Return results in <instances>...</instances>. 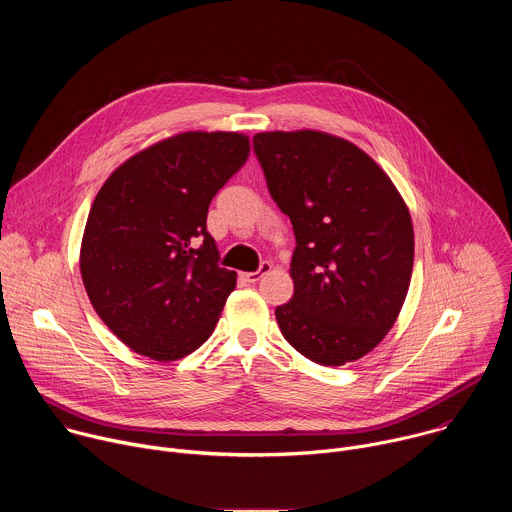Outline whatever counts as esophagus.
Wrapping results in <instances>:
<instances>
[{"mask_svg":"<svg viewBox=\"0 0 512 512\" xmlns=\"http://www.w3.org/2000/svg\"><path fill=\"white\" fill-rule=\"evenodd\" d=\"M267 271H271V263H269V261H263L257 271H249V273H241V275H243V279H245L247 283H257Z\"/></svg>","mask_w":512,"mask_h":512,"instance_id":"obj_1","label":"esophagus"}]
</instances>
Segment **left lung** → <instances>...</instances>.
<instances>
[{
	"label": "left lung",
	"instance_id": "left-lung-1",
	"mask_svg": "<svg viewBox=\"0 0 512 512\" xmlns=\"http://www.w3.org/2000/svg\"><path fill=\"white\" fill-rule=\"evenodd\" d=\"M253 152L296 235L294 298L275 308L283 338L340 367L395 324L413 271V225L389 176L356 145L320 131H269Z\"/></svg>",
	"mask_w": 512,
	"mask_h": 512
}]
</instances>
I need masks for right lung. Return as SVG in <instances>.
<instances>
[{
    "instance_id": "add662e5",
    "label": "right lung",
    "mask_w": 512,
    "mask_h": 512,
    "mask_svg": "<svg viewBox=\"0 0 512 512\" xmlns=\"http://www.w3.org/2000/svg\"><path fill=\"white\" fill-rule=\"evenodd\" d=\"M247 156V135L188 131L135 154L99 190L81 273L95 312L131 350L176 360L212 334L237 273L218 265L206 214Z\"/></svg>"
}]
</instances>
